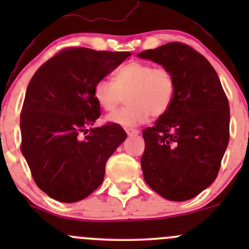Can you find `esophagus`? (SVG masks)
<instances>
[{
	"label": "esophagus",
	"mask_w": 249,
	"mask_h": 249,
	"mask_svg": "<svg viewBox=\"0 0 249 249\" xmlns=\"http://www.w3.org/2000/svg\"><path fill=\"white\" fill-rule=\"evenodd\" d=\"M125 131H126L127 136H135V135H137L140 132L139 130L136 129H125Z\"/></svg>",
	"instance_id": "34e87169"
}]
</instances>
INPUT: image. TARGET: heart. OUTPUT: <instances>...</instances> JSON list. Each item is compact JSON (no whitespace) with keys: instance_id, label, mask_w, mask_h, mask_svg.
Returning a JSON list of instances; mask_svg holds the SVG:
<instances>
[{"instance_id":"obj_1","label":"heart","mask_w":249,"mask_h":249,"mask_svg":"<svg viewBox=\"0 0 249 249\" xmlns=\"http://www.w3.org/2000/svg\"><path fill=\"white\" fill-rule=\"evenodd\" d=\"M175 91V77L167 67L142 61H130L115 72L114 80L101 78L94 85L95 100L107 112L117 108L127 95V106L107 115L109 123L127 129L145 123L149 115H164Z\"/></svg>"}]
</instances>
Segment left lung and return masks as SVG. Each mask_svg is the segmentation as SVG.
Instances as JSON below:
<instances>
[{
  "mask_svg": "<svg viewBox=\"0 0 249 249\" xmlns=\"http://www.w3.org/2000/svg\"><path fill=\"white\" fill-rule=\"evenodd\" d=\"M139 56L167 67L176 83L170 109L142 131L143 177L165 199H193L219 172L230 137L228 97L212 65L188 44L171 42Z\"/></svg>",
  "mask_w": 249,
  "mask_h": 249,
  "instance_id": "obj_1",
  "label": "left lung"
}]
</instances>
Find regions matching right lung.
I'll return each mask as SVG.
<instances>
[{
	"label": "right lung",
	"mask_w": 249,
	"mask_h": 249,
	"mask_svg": "<svg viewBox=\"0 0 249 249\" xmlns=\"http://www.w3.org/2000/svg\"><path fill=\"white\" fill-rule=\"evenodd\" d=\"M129 55L65 48L31 78L20 114L21 144L35 183L52 199L77 202L101 185L106 162L126 132L101 115L94 85Z\"/></svg>",
	"instance_id": "add662e5"
}]
</instances>
